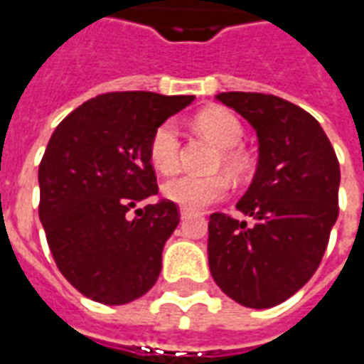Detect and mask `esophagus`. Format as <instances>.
<instances>
[{
    "instance_id": "34e87169",
    "label": "esophagus",
    "mask_w": 364,
    "mask_h": 364,
    "mask_svg": "<svg viewBox=\"0 0 364 364\" xmlns=\"http://www.w3.org/2000/svg\"><path fill=\"white\" fill-rule=\"evenodd\" d=\"M191 214H195L193 210H187V208H181V218H189Z\"/></svg>"
}]
</instances>
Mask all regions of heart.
I'll use <instances>...</instances> for the list:
<instances>
[{
    "label": "heart",
    "mask_w": 364,
    "mask_h": 364,
    "mask_svg": "<svg viewBox=\"0 0 364 364\" xmlns=\"http://www.w3.org/2000/svg\"><path fill=\"white\" fill-rule=\"evenodd\" d=\"M195 124L200 132L222 148L220 164L230 173L240 175L245 167V156L236 146L244 140V127L236 114L222 107H208L195 117ZM151 166L159 173L169 175L177 171L179 158H181V138L173 120L161 122L150 138L148 146ZM228 193V181L224 175H177L173 179L164 183V195L175 205L187 210H198L206 205H213L224 198Z\"/></svg>",
    "instance_id": "obj_1"
}]
</instances>
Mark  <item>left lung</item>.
Wrapping results in <instances>:
<instances>
[{"label":"left lung","instance_id":"left-lung-1","mask_svg":"<svg viewBox=\"0 0 364 364\" xmlns=\"http://www.w3.org/2000/svg\"><path fill=\"white\" fill-rule=\"evenodd\" d=\"M216 99L257 132L259 159L236 208L252 224L214 213L208 267L224 294L247 308H273L320 265L339 214V161L310 112L281 97L228 91Z\"/></svg>","mask_w":364,"mask_h":364}]
</instances>
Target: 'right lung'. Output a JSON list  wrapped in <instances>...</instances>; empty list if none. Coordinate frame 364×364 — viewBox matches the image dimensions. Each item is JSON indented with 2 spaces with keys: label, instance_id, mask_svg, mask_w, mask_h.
Instances as JSON below:
<instances>
[{
  "label": "right lung",
  "instance_id": "right-lung-1",
  "mask_svg": "<svg viewBox=\"0 0 364 364\" xmlns=\"http://www.w3.org/2000/svg\"><path fill=\"white\" fill-rule=\"evenodd\" d=\"M193 99L103 93L70 112L50 136L38 166V218L60 273L83 296L120 306L158 281L179 210L167 198L138 208L158 195L148 146L154 130Z\"/></svg>",
  "mask_w": 364,
  "mask_h": 364
}]
</instances>
